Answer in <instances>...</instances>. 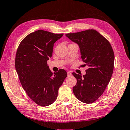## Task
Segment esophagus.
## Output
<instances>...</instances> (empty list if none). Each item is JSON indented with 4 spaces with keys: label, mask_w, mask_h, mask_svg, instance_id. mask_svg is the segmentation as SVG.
<instances>
[{
    "label": "esophagus",
    "mask_w": 130,
    "mask_h": 130,
    "mask_svg": "<svg viewBox=\"0 0 130 130\" xmlns=\"http://www.w3.org/2000/svg\"><path fill=\"white\" fill-rule=\"evenodd\" d=\"M67 76H70L72 75L71 72H70V71H67Z\"/></svg>",
    "instance_id": "obj_1"
}]
</instances>
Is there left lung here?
<instances>
[{"label": "left lung", "instance_id": "8db88e82", "mask_svg": "<svg viewBox=\"0 0 130 130\" xmlns=\"http://www.w3.org/2000/svg\"><path fill=\"white\" fill-rule=\"evenodd\" d=\"M66 37L79 46L81 58L88 66L86 73L73 72L77 83L73 92L77 99L92 104L103 94L113 72L114 54L110 43L94 29L68 33Z\"/></svg>", "mask_w": 130, "mask_h": 130}]
</instances>
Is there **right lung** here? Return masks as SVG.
Wrapping results in <instances>:
<instances>
[{"label": "right lung", "instance_id": "right-lung-1", "mask_svg": "<svg viewBox=\"0 0 130 130\" xmlns=\"http://www.w3.org/2000/svg\"><path fill=\"white\" fill-rule=\"evenodd\" d=\"M63 36L38 30L26 36L20 43L15 68L23 89L31 100L41 106L52 104L67 72L60 69L54 75L47 61L52 57L54 44Z\"/></svg>", "mask_w": 130, "mask_h": 130}]
</instances>
